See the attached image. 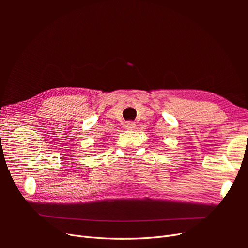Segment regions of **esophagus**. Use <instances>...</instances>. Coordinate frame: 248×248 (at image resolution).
Returning <instances> with one entry per match:
<instances>
[{
    "mask_svg": "<svg viewBox=\"0 0 248 248\" xmlns=\"http://www.w3.org/2000/svg\"><path fill=\"white\" fill-rule=\"evenodd\" d=\"M134 126H136V124H134V122H132V121H128L126 123V127L128 129H131V128H134Z\"/></svg>",
    "mask_w": 248,
    "mask_h": 248,
    "instance_id": "esophagus-1",
    "label": "esophagus"
}]
</instances>
